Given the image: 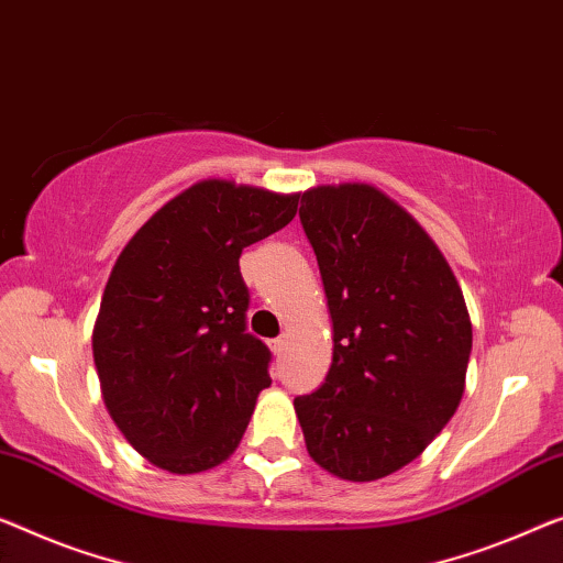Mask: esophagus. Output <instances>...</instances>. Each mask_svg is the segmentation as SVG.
Segmentation results:
<instances>
[{
  "mask_svg": "<svg viewBox=\"0 0 563 563\" xmlns=\"http://www.w3.org/2000/svg\"><path fill=\"white\" fill-rule=\"evenodd\" d=\"M271 349H273L275 356H283V351H285V339H283V335H280V339L271 341Z\"/></svg>",
  "mask_w": 563,
  "mask_h": 563,
  "instance_id": "esophagus-1",
  "label": "esophagus"
}]
</instances>
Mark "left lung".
Segmentation results:
<instances>
[{
    "label": "left lung",
    "instance_id": "1",
    "mask_svg": "<svg viewBox=\"0 0 563 563\" xmlns=\"http://www.w3.org/2000/svg\"><path fill=\"white\" fill-rule=\"evenodd\" d=\"M333 321V362L296 397L308 455L335 477L379 481L412 463L463 399L473 325L438 245L368 184L303 191Z\"/></svg>",
    "mask_w": 563,
    "mask_h": 563
}]
</instances>
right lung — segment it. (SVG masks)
<instances>
[{
	"mask_svg": "<svg viewBox=\"0 0 563 563\" xmlns=\"http://www.w3.org/2000/svg\"><path fill=\"white\" fill-rule=\"evenodd\" d=\"M300 195L199 181L133 234L106 283L93 358L108 415L156 467L220 465L238 448L271 349L247 333V245L283 230Z\"/></svg>",
	"mask_w": 563,
	"mask_h": 563,
	"instance_id": "1",
	"label": "right lung"
}]
</instances>
